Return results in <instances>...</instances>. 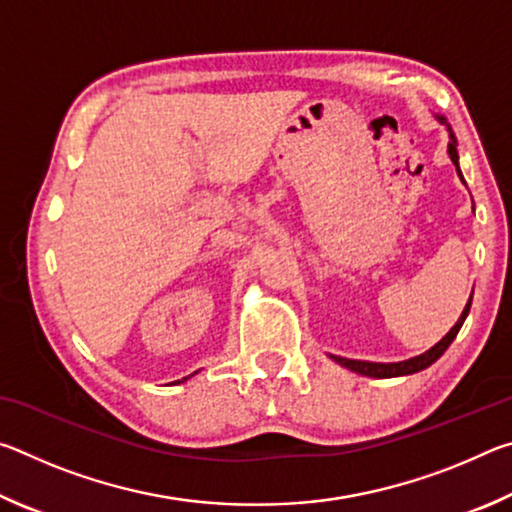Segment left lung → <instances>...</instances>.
I'll use <instances>...</instances> for the list:
<instances>
[{"label": "left lung", "instance_id": "obj_1", "mask_svg": "<svg viewBox=\"0 0 512 512\" xmlns=\"http://www.w3.org/2000/svg\"><path fill=\"white\" fill-rule=\"evenodd\" d=\"M436 119L440 121V124H443V126L447 128V133H449L447 155H449V160L454 162L458 178L463 180L461 167H458V151H456L458 142H456V137H454V133H452V128H449V124H447V119H445V117L436 115ZM463 185H465V180H463ZM470 307H472V296H470V300H467V305H465V309H463L461 318L456 320V325H454L452 329H449V332H447V334L443 336V339H440L436 345H433V348H429L427 352L418 354V357H411V359H406V361H397V363H375V361L345 359V357H336V354H329V359L336 361V363H339V366H343V368H348V370H352V372H357V375H363V377L388 379V377H404V375H413V372H420V370H424V368H429L433 361H438L440 357H443V352H445V350L449 348V345H452V341L456 339L458 329L463 327L467 314H470Z\"/></svg>", "mask_w": 512, "mask_h": 512}]
</instances>
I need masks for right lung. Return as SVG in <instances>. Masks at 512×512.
I'll return each mask as SVG.
<instances>
[{"label": "right lung", "mask_w": 512, "mask_h": 512, "mask_svg": "<svg viewBox=\"0 0 512 512\" xmlns=\"http://www.w3.org/2000/svg\"><path fill=\"white\" fill-rule=\"evenodd\" d=\"M198 372V370H196ZM196 372H192V375H187V377H183V379H178V381H173V384H183V381H187V379H192L194 375H196Z\"/></svg>", "instance_id": "1"}]
</instances>
